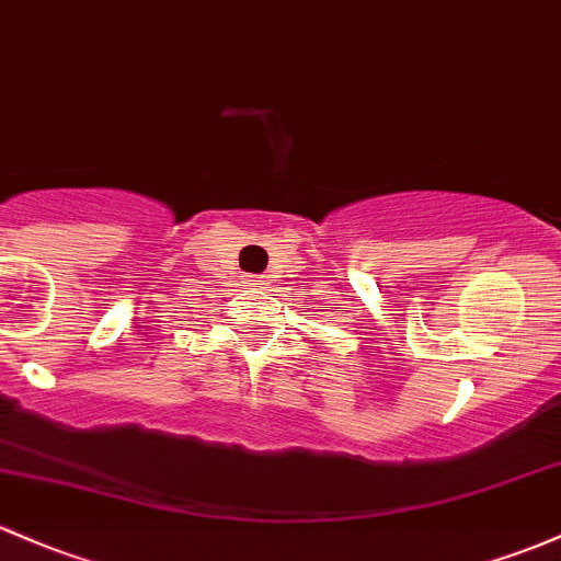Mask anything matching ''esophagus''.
Returning <instances> with one entry per match:
<instances>
[{
	"instance_id": "1",
	"label": "esophagus",
	"mask_w": 561,
	"mask_h": 561,
	"mask_svg": "<svg viewBox=\"0 0 561 561\" xmlns=\"http://www.w3.org/2000/svg\"><path fill=\"white\" fill-rule=\"evenodd\" d=\"M249 286H264V280H259V278H249Z\"/></svg>"
}]
</instances>
